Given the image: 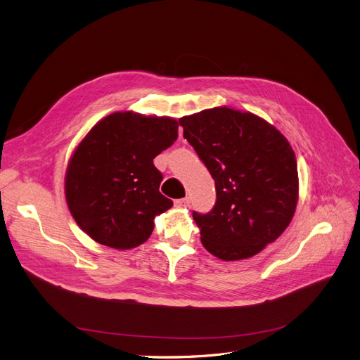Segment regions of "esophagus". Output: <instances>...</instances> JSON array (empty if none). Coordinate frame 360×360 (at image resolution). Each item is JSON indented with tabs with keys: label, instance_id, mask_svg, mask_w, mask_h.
Returning <instances> with one entry per match:
<instances>
[{
	"label": "esophagus",
	"instance_id": "obj_1",
	"mask_svg": "<svg viewBox=\"0 0 360 360\" xmlns=\"http://www.w3.org/2000/svg\"><path fill=\"white\" fill-rule=\"evenodd\" d=\"M188 203H190V199H188V198H183V199L174 200V206H176V207H187Z\"/></svg>",
	"mask_w": 360,
	"mask_h": 360
}]
</instances>
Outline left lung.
Wrapping results in <instances>:
<instances>
[{"mask_svg":"<svg viewBox=\"0 0 360 360\" xmlns=\"http://www.w3.org/2000/svg\"><path fill=\"white\" fill-rule=\"evenodd\" d=\"M179 122L217 187L214 209L193 212L203 247L225 262L252 257L281 237L297 209L290 143L264 119L226 105Z\"/></svg>","mask_w":360,"mask_h":360,"instance_id":"left-lung-1","label":"left lung"}]
</instances>
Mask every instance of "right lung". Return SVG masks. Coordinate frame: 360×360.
<instances>
[{
    "instance_id": "add662e5",
    "label": "right lung",
    "mask_w": 360,
    "mask_h": 360,
    "mask_svg": "<svg viewBox=\"0 0 360 360\" xmlns=\"http://www.w3.org/2000/svg\"><path fill=\"white\" fill-rule=\"evenodd\" d=\"M167 116L116 112L96 123L75 148L65 174V198L78 226L116 250L145 243L154 218L173 206L160 193L162 174L153 160L177 139Z\"/></svg>"
}]
</instances>
